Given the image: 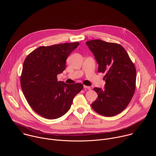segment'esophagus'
<instances>
[{
	"instance_id": "34e87169",
	"label": "esophagus",
	"mask_w": 156,
	"mask_h": 156,
	"mask_svg": "<svg viewBox=\"0 0 156 156\" xmlns=\"http://www.w3.org/2000/svg\"><path fill=\"white\" fill-rule=\"evenodd\" d=\"M83 88H84V89H89V90L91 89V87H89V86H83Z\"/></svg>"
}]
</instances>
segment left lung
<instances>
[{
    "label": "left lung",
    "mask_w": 156,
    "mask_h": 156,
    "mask_svg": "<svg viewBox=\"0 0 156 156\" xmlns=\"http://www.w3.org/2000/svg\"><path fill=\"white\" fill-rule=\"evenodd\" d=\"M96 60L99 73H105L104 89L95 87L98 97L91 104L100 115L111 117L121 113L129 104L136 89L135 66L121 45L101 40L86 42Z\"/></svg>",
    "instance_id": "left-lung-1"
}]
</instances>
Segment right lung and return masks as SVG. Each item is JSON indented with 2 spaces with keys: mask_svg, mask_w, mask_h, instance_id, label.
Listing matches in <instances>:
<instances>
[{
  "mask_svg": "<svg viewBox=\"0 0 156 156\" xmlns=\"http://www.w3.org/2000/svg\"><path fill=\"white\" fill-rule=\"evenodd\" d=\"M79 45L76 42L39 47L23 62L20 77L23 94L32 109L45 119L64 115L83 89L82 83L67 84L57 79L66 69V59Z\"/></svg>",
  "mask_w": 156,
  "mask_h": 156,
  "instance_id": "add662e5",
  "label": "right lung"
}]
</instances>
